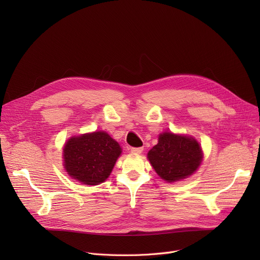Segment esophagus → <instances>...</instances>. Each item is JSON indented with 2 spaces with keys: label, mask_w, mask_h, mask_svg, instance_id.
I'll list each match as a JSON object with an SVG mask.
<instances>
[{
  "label": "esophagus",
  "mask_w": 260,
  "mask_h": 260,
  "mask_svg": "<svg viewBox=\"0 0 260 260\" xmlns=\"http://www.w3.org/2000/svg\"><path fill=\"white\" fill-rule=\"evenodd\" d=\"M143 151V147H132L131 152L134 154H141Z\"/></svg>",
  "instance_id": "34e87169"
}]
</instances>
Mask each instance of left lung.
I'll return each instance as SVG.
<instances>
[{
	"instance_id": "1",
	"label": "left lung",
	"mask_w": 260,
	"mask_h": 260,
	"mask_svg": "<svg viewBox=\"0 0 260 260\" xmlns=\"http://www.w3.org/2000/svg\"><path fill=\"white\" fill-rule=\"evenodd\" d=\"M156 173L168 182L178 181L192 175L202 160L199 143L186 136L163 133L147 154Z\"/></svg>"
}]
</instances>
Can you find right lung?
I'll return each mask as SVG.
<instances>
[{"label":"right lung","instance_id":"right-lung-1","mask_svg":"<svg viewBox=\"0 0 260 260\" xmlns=\"http://www.w3.org/2000/svg\"><path fill=\"white\" fill-rule=\"evenodd\" d=\"M121 147L105 132L71 138L64 147L66 172L78 181L97 185L111 175Z\"/></svg>","mask_w":260,"mask_h":260}]
</instances>
